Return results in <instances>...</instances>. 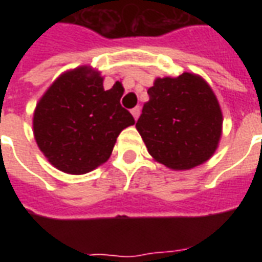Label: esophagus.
<instances>
[{
	"label": "esophagus",
	"mask_w": 262,
	"mask_h": 262,
	"mask_svg": "<svg viewBox=\"0 0 262 262\" xmlns=\"http://www.w3.org/2000/svg\"><path fill=\"white\" fill-rule=\"evenodd\" d=\"M130 112H132V115H133L135 120H137V118L140 116V106H135V108L132 109Z\"/></svg>",
	"instance_id": "obj_1"
}]
</instances>
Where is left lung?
<instances>
[{
	"label": "left lung",
	"mask_w": 262,
	"mask_h": 262,
	"mask_svg": "<svg viewBox=\"0 0 262 262\" xmlns=\"http://www.w3.org/2000/svg\"><path fill=\"white\" fill-rule=\"evenodd\" d=\"M136 129L148 154L171 170H191L219 146L223 115L206 81L193 73L156 78Z\"/></svg>",
	"instance_id": "obj_1"
}]
</instances>
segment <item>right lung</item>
Returning a JSON list of instances; mask_svg holds the SVG:
<instances>
[{"instance_id": "obj_1", "label": "right lung", "mask_w": 262, "mask_h": 262, "mask_svg": "<svg viewBox=\"0 0 262 262\" xmlns=\"http://www.w3.org/2000/svg\"><path fill=\"white\" fill-rule=\"evenodd\" d=\"M122 95L120 82L105 91L103 77L90 66L60 74L33 112V136L49 163L73 176L106 163L120 132L135 125Z\"/></svg>"}]
</instances>
